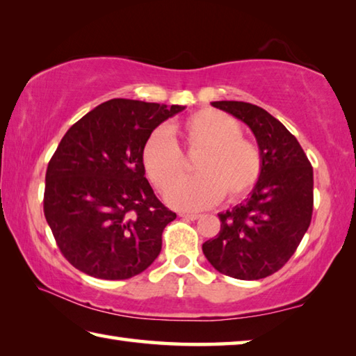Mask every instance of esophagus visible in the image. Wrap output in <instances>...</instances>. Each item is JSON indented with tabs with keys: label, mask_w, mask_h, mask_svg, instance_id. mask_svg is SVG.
Instances as JSON below:
<instances>
[{
	"label": "esophagus",
	"mask_w": 356,
	"mask_h": 356,
	"mask_svg": "<svg viewBox=\"0 0 356 356\" xmlns=\"http://www.w3.org/2000/svg\"><path fill=\"white\" fill-rule=\"evenodd\" d=\"M180 216H182L184 219H191V221H195V219H199L200 215H197V213H186V211H182L179 213Z\"/></svg>",
	"instance_id": "1"
}]
</instances>
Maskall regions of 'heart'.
<instances>
[{
	"label": "heart",
	"instance_id": "heart-1",
	"mask_svg": "<svg viewBox=\"0 0 356 356\" xmlns=\"http://www.w3.org/2000/svg\"><path fill=\"white\" fill-rule=\"evenodd\" d=\"M174 136L183 140L191 155L200 154L196 178L177 179L183 172V156ZM141 165L159 190L170 186L165 193L168 204L196 210L222 196L238 199L249 193L261 176L263 157L260 147L243 137L235 118L215 108H200L172 126L171 134L166 129L152 131L141 149Z\"/></svg>",
	"mask_w": 356,
	"mask_h": 356
}]
</instances>
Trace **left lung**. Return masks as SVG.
<instances>
[{
    "label": "left lung",
    "mask_w": 356,
    "mask_h": 356,
    "mask_svg": "<svg viewBox=\"0 0 356 356\" xmlns=\"http://www.w3.org/2000/svg\"><path fill=\"white\" fill-rule=\"evenodd\" d=\"M254 132L263 157L261 176L243 204L219 213L221 230L202 244L219 273L240 280L274 274L300 244L313 215V166L302 146L264 108L241 101H215Z\"/></svg>",
    "instance_id": "8db88e82"
}]
</instances>
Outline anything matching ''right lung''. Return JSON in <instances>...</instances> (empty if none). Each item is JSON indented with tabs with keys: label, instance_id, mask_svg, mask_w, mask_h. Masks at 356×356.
Segmentation results:
<instances>
[{
	"label": "right lung",
	"instance_id": "add662e5",
	"mask_svg": "<svg viewBox=\"0 0 356 356\" xmlns=\"http://www.w3.org/2000/svg\"><path fill=\"white\" fill-rule=\"evenodd\" d=\"M184 106L111 99L63 135L51 157L43 211L62 255L96 279L126 280L149 268L176 213L145 177L141 149Z\"/></svg>",
	"mask_w": 356,
	"mask_h": 356
}]
</instances>
